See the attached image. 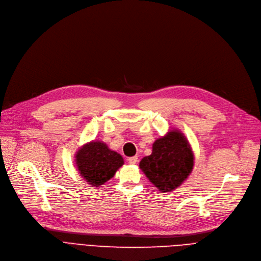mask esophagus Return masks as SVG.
<instances>
[{
    "instance_id": "obj_1",
    "label": "esophagus",
    "mask_w": 261,
    "mask_h": 261,
    "mask_svg": "<svg viewBox=\"0 0 261 261\" xmlns=\"http://www.w3.org/2000/svg\"><path fill=\"white\" fill-rule=\"evenodd\" d=\"M127 161H128V163H129V164H136V163H137V161H138V157H137V156H135V157H130V158H128V159H127Z\"/></svg>"
}]
</instances>
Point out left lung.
<instances>
[{
  "label": "left lung",
  "instance_id": "8db88e82",
  "mask_svg": "<svg viewBox=\"0 0 261 261\" xmlns=\"http://www.w3.org/2000/svg\"><path fill=\"white\" fill-rule=\"evenodd\" d=\"M148 180L162 193L180 187L193 171L194 154L186 136L172 129L152 144V151L139 164Z\"/></svg>",
  "mask_w": 261,
  "mask_h": 261
}]
</instances>
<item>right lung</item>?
<instances>
[{"mask_svg":"<svg viewBox=\"0 0 261 261\" xmlns=\"http://www.w3.org/2000/svg\"><path fill=\"white\" fill-rule=\"evenodd\" d=\"M75 164L88 185L100 187L114 177L124 160L104 142L91 141L76 151Z\"/></svg>","mask_w":261,"mask_h":261,"instance_id":"right-lung-1","label":"right lung"}]
</instances>
